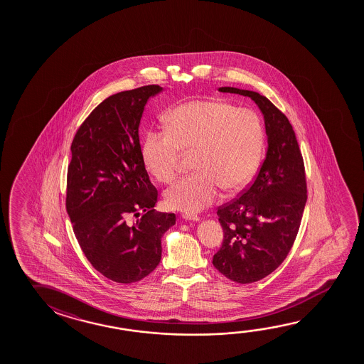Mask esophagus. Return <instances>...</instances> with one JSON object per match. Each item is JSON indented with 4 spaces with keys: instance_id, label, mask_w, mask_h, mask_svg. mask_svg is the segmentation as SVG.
<instances>
[{
    "instance_id": "esophagus-1",
    "label": "esophagus",
    "mask_w": 364,
    "mask_h": 364,
    "mask_svg": "<svg viewBox=\"0 0 364 364\" xmlns=\"http://www.w3.org/2000/svg\"><path fill=\"white\" fill-rule=\"evenodd\" d=\"M183 218H184L185 220H191V222H199V220H200L199 215H191V213H184Z\"/></svg>"
}]
</instances>
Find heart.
Returning a JSON list of instances; mask_svg holds the SVG:
<instances>
[{"mask_svg":"<svg viewBox=\"0 0 364 364\" xmlns=\"http://www.w3.org/2000/svg\"><path fill=\"white\" fill-rule=\"evenodd\" d=\"M168 129L147 132L142 157L149 173L168 183L179 171L181 151H194L196 173L178 180L166 193L167 205L185 213L207 208L220 191H242L257 173L264 128L250 109L220 100H194L167 115Z\"/></svg>","mask_w":364,"mask_h":364,"instance_id":"obj_1","label":"heart"}]
</instances>
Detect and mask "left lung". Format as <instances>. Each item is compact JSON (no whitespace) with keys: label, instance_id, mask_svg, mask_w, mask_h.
Instances as JSON below:
<instances>
[{"label":"left lung","instance_id":"8db88e82","mask_svg":"<svg viewBox=\"0 0 364 364\" xmlns=\"http://www.w3.org/2000/svg\"><path fill=\"white\" fill-rule=\"evenodd\" d=\"M218 91L254 100L268 138L254 183L217 210L225 236L212 262L228 279L247 284L273 273L292 249L307 200L304 159L289 120L265 96L236 87Z\"/></svg>","mask_w":364,"mask_h":364}]
</instances>
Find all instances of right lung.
Returning <instances> with one entry per match:
<instances>
[{
    "instance_id": "obj_1",
    "label": "right lung",
    "mask_w": 364,
    "mask_h": 364,
    "mask_svg": "<svg viewBox=\"0 0 364 364\" xmlns=\"http://www.w3.org/2000/svg\"><path fill=\"white\" fill-rule=\"evenodd\" d=\"M159 85L109 96L78 128L67 171V213L85 257L107 279L134 283L161 260L164 233L173 213L155 212L139 144V123ZM144 215L136 223L132 216Z\"/></svg>"
}]
</instances>
